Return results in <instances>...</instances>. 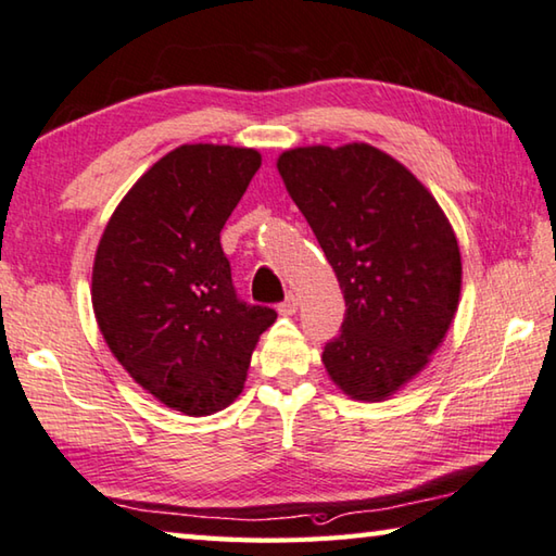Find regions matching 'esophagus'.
I'll return each instance as SVG.
<instances>
[{"label": "esophagus", "instance_id": "34e87169", "mask_svg": "<svg viewBox=\"0 0 556 556\" xmlns=\"http://www.w3.org/2000/svg\"><path fill=\"white\" fill-rule=\"evenodd\" d=\"M298 305H300V303H298V295L288 293L283 303L278 305V313H280V315H286V317H288V315H295V313H298Z\"/></svg>", "mask_w": 556, "mask_h": 556}]
</instances>
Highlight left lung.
<instances>
[{"mask_svg":"<svg viewBox=\"0 0 556 556\" xmlns=\"http://www.w3.org/2000/svg\"><path fill=\"white\" fill-rule=\"evenodd\" d=\"M278 173L344 293L323 362L339 391L381 403L430 364L454 323L462 253L440 202L371 143L298 146Z\"/></svg>","mask_w":556,"mask_h":556,"instance_id":"left-lung-1","label":"left lung"}]
</instances>
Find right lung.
<instances>
[{
	"instance_id": "right-lung-1",
	"label": "right lung",
	"mask_w": 556,
	"mask_h": 556,
	"mask_svg": "<svg viewBox=\"0 0 556 556\" xmlns=\"http://www.w3.org/2000/svg\"><path fill=\"white\" fill-rule=\"evenodd\" d=\"M261 168L256 149L182 143L116 204L92 266L106 346L170 410L219 413L247 383L276 309L233 293L219 231Z\"/></svg>"
}]
</instances>
